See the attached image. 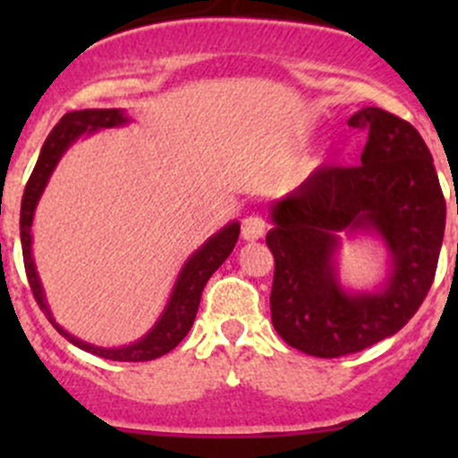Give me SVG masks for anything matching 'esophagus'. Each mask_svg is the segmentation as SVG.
<instances>
[{"instance_id": "34e87169", "label": "esophagus", "mask_w": 458, "mask_h": 458, "mask_svg": "<svg viewBox=\"0 0 458 458\" xmlns=\"http://www.w3.org/2000/svg\"><path fill=\"white\" fill-rule=\"evenodd\" d=\"M263 234H266V221H263L261 216L252 215L248 216V219H243L242 224L243 242H257V239H261Z\"/></svg>"}]
</instances>
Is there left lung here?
I'll return each instance as SVG.
<instances>
[{
    "instance_id": "obj_1",
    "label": "left lung",
    "mask_w": 458,
    "mask_h": 458,
    "mask_svg": "<svg viewBox=\"0 0 458 458\" xmlns=\"http://www.w3.org/2000/svg\"><path fill=\"white\" fill-rule=\"evenodd\" d=\"M368 128L361 165L321 168L267 206L275 257L272 326L293 348L332 359L396 335L426 299L445 230V199L426 141L403 119L366 106L348 119ZM386 248L374 289L343 284V239Z\"/></svg>"
}]
</instances>
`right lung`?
<instances>
[{
	"label": "right lung",
	"instance_id": "obj_1",
	"mask_svg": "<svg viewBox=\"0 0 458 458\" xmlns=\"http://www.w3.org/2000/svg\"><path fill=\"white\" fill-rule=\"evenodd\" d=\"M132 119L128 117L126 110L122 108H86V110H72V113L64 114L59 119L57 126L50 131L48 140L44 141L37 159L35 170H32L29 183H26L24 197H21V212H20V234H21V252H24V266L26 275H29V284L32 294H35L37 303L46 317L50 318L55 327L71 341L77 348L86 350V352L97 354L101 359H110V361H150V359L164 357L170 350L177 348L182 344L183 336L191 332L192 321H195L197 310H199L203 285L212 276V272L230 257L234 243L239 239V221H230L224 228L216 230L212 237L192 252L191 257L183 261L182 270H179L177 279H174L173 290L168 294L164 310L155 326L140 336L137 341L128 345H119V348H104V345L88 344V341L77 339L68 330H64L57 321H55L53 310L46 299L44 285H41L39 272H37L35 257H32V219H35L37 203L44 195L46 186H48L50 177H53L55 168L66 155L68 148L72 146L81 137H90L92 132L106 131V128H119L128 126Z\"/></svg>",
	"mask_w": 458,
	"mask_h": 458
}]
</instances>
